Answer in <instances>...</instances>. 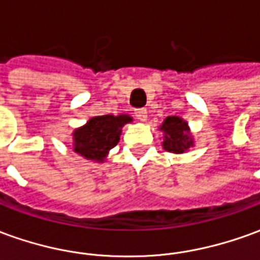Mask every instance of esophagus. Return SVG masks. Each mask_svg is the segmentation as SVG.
<instances>
[{"instance_id":"34e87169","label":"esophagus","mask_w":260,"mask_h":260,"mask_svg":"<svg viewBox=\"0 0 260 260\" xmlns=\"http://www.w3.org/2000/svg\"><path fill=\"white\" fill-rule=\"evenodd\" d=\"M135 115H136V118L139 119V121L145 122V121L147 119L146 108H138V110H135Z\"/></svg>"}]
</instances>
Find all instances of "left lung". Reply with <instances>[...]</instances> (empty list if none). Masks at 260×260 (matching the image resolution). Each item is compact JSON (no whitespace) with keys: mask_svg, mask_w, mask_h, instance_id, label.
Here are the masks:
<instances>
[{"mask_svg":"<svg viewBox=\"0 0 260 260\" xmlns=\"http://www.w3.org/2000/svg\"><path fill=\"white\" fill-rule=\"evenodd\" d=\"M161 131L166 134L163 147L167 152L184 153L193 143L189 135L188 124L180 117H167L161 125Z\"/></svg>","mask_w":260,"mask_h":260,"instance_id":"obj_1","label":"left lung"}]
</instances>
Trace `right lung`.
<instances>
[{"label":"right lung","mask_w":260,"mask_h":260,"mask_svg":"<svg viewBox=\"0 0 260 260\" xmlns=\"http://www.w3.org/2000/svg\"><path fill=\"white\" fill-rule=\"evenodd\" d=\"M129 115L121 114L99 115L89 119V122L74 132V150L85 158L103 161L110 149H113L119 141L121 128L131 122Z\"/></svg>","instance_id":"add662e5"}]
</instances>
